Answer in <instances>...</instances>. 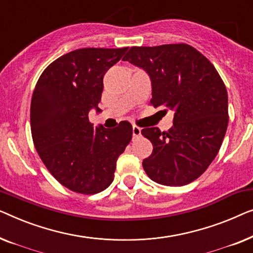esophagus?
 Masks as SVG:
<instances>
[{"label":"esophagus","instance_id":"esophagus-1","mask_svg":"<svg viewBox=\"0 0 253 253\" xmlns=\"http://www.w3.org/2000/svg\"><path fill=\"white\" fill-rule=\"evenodd\" d=\"M141 135V128L137 127V126H133V136L134 137H137Z\"/></svg>","mask_w":253,"mask_h":253}]
</instances>
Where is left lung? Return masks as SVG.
Returning a JSON list of instances; mask_svg holds the SVG:
<instances>
[{
	"label": "left lung",
	"instance_id": "8db88e82",
	"mask_svg": "<svg viewBox=\"0 0 253 253\" xmlns=\"http://www.w3.org/2000/svg\"><path fill=\"white\" fill-rule=\"evenodd\" d=\"M123 60L150 77L155 108L174 112L173 127L143 128L152 154L142 165L152 181L179 187L202 175L218 154L228 126V95L212 63L186 43L131 47Z\"/></svg>",
	"mask_w": 253,
	"mask_h": 253
}]
</instances>
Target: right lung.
<instances>
[{
	"label": "right lung",
	"mask_w": 253,
	"mask_h": 253,
	"mask_svg": "<svg viewBox=\"0 0 253 253\" xmlns=\"http://www.w3.org/2000/svg\"><path fill=\"white\" fill-rule=\"evenodd\" d=\"M128 48H83L54 60L39 78L31 102L32 137L51 175L79 194L112 183L116 163L131 140L128 122L108 129L88 118L98 103L103 77Z\"/></svg>",
	"instance_id": "add662e5"
}]
</instances>
